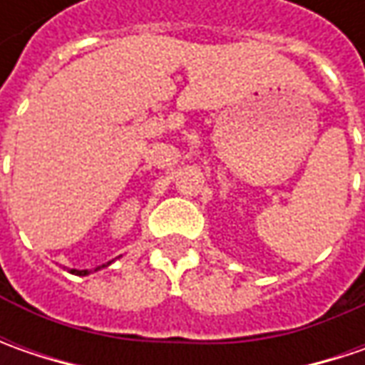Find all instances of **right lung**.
I'll use <instances>...</instances> for the list:
<instances>
[{
    "label": "right lung",
    "instance_id": "obj_1",
    "mask_svg": "<svg viewBox=\"0 0 365 365\" xmlns=\"http://www.w3.org/2000/svg\"><path fill=\"white\" fill-rule=\"evenodd\" d=\"M107 264H109V262H107ZM101 268H106V264H103V266H99V268H95V272H97V270H101ZM71 272L78 274V276H87L89 270H71Z\"/></svg>",
    "mask_w": 365,
    "mask_h": 365
}]
</instances>
